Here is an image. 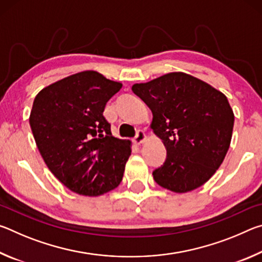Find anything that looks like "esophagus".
<instances>
[{
  "label": "esophagus",
  "instance_id": "esophagus-1",
  "mask_svg": "<svg viewBox=\"0 0 262 262\" xmlns=\"http://www.w3.org/2000/svg\"><path fill=\"white\" fill-rule=\"evenodd\" d=\"M147 140V135H145V133L143 130H137L136 133V136H135V142L137 144H141L143 143V142Z\"/></svg>",
  "mask_w": 262,
  "mask_h": 262
}]
</instances>
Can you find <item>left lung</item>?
I'll use <instances>...</instances> for the list:
<instances>
[{"mask_svg":"<svg viewBox=\"0 0 262 262\" xmlns=\"http://www.w3.org/2000/svg\"><path fill=\"white\" fill-rule=\"evenodd\" d=\"M132 90L151 110L150 127L166 148L165 163L152 172L155 181L174 193L207 183L232 137L234 114L225 95L180 72L136 83Z\"/></svg>","mask_w":262,"mask_h":262,"instance_id":"1","label":"left lung"}]
</instances>
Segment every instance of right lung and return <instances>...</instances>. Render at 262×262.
<instances>
[{
  "label": "right lung",
  "instance_id": "obj_1",
  "mask_svg": "<svg viewBox=\"0 0 262 262\" xmlns=\"http://www.w3.org/2000/svg\"><path fill=\"white\" fill-rule=\"evenodd\" d=\"M122 88L85 70L43 88L35 96L30 126L50 171L72 192L99 196L118 187L132 142L114 137L103 115Z\"/></svg>",
  "mask_w": 262,
  "mask_h": 262
}]
</instances>
